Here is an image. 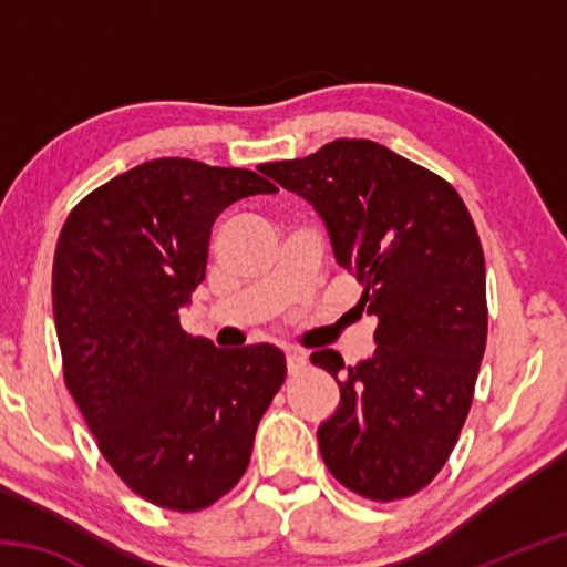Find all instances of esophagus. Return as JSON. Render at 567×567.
<instances>
[{"mask_svg": "<svg viewBox=\"0 0 567 567\" xmlns=\"http://www.w3.org/2000/svg\"><path fill=\"white\" fill-rule=\"evenodd\" d=\"M285 362H287V370H290V375H295L297 370L305 368V354L300 350H285Z\"/></svg>", "mask_w": 567, "mask_h": 567, "instance_id": "1", "label": "esophagus"}]
</instances>
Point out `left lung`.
Listing matches in <instances>:
<instances>
[{
	"label": "left lung",
	"mask_w": 567,
	"mask_h": 567,
	"mask_svg": "<svg viewBox=\"0 0 567 567\" xmlns=\"http://www.w3.org/2000/svg\"><path fill=\"white\" fill-rule=\"evenodd\" d=\"M315 207L334 260L358 277V307L375 315V352L348 368L312 364L340 385L318 427L324 465L352 493L400 501L453 453L487 340L485 257L450 182L370 140H334L302 159L260 167Z\"/></svg>",
	"instance_id": "1"
}]
</instances>
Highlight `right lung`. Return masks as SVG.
<instances>
[{"instance_id":"obj_1","label":"right lung","mask_w":567,"mask_h":567,"mask_svg":"<svg viewBox=\"0 0 567 567\" xmlns=\"http://www.w3.org/2000/svg\"><path fill=\"white\" fill-rule=\"evenodd\" d=\"M275 192L252 169L159 157L90 192L56 239L64 385L114 473L167 511L233 491L285 380L275 344L219 350L179 324L219 213Z\"/></svg>"}]
</instances>
